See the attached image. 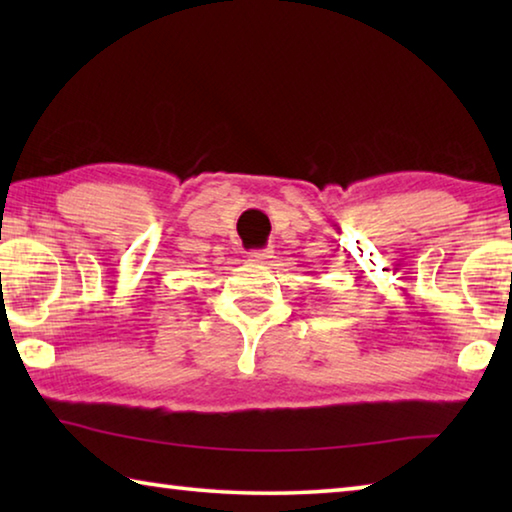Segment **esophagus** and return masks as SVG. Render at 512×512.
<instances>
[{
  "label": "esophagus",
  "instance_id": "34e87169",
  "mask_svg": "<svg viewBox=\"0 0 512 512\" xmlns=\"http://www.w3.org/2000/svg\"><path fill=\"white\" fill-rule=\"evenodd\" d=\"M271 257H273V253L268 248H264V250H250V253H248V259L253 264H268V262H271Z\"/></svg>",
  "mask_w": 512,
  "mask_h": 512
}]
</instances>
